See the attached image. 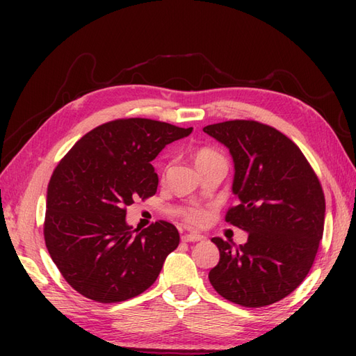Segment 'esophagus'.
Returning <instances> with one entry per match:
<instances>
[{
  "instance_id": "obj_1",
  "label": "esophagus",
  "mask_w": 356,
  "mask_h": 356,
  "mask_svg": "<svg viewBox=\"0 0 356 356\" xmlns=\"http://www.w3.org/2000/svg\"><path fill=\"white\" fill-rule=\"evenodd\" d=\"M200 240H203V236H200V234L190 232V234H184L182 236V241H186V243H191V241H200Z\"/></svg>"
}]
</instances>
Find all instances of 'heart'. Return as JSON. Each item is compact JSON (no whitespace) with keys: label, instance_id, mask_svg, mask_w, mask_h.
<instances>
[{"label":"heart","instance_id":"b5f03b06","mask_svg":"<svg viewBox=\"0 0 356 356\" xmlns=\"http://www.w3.org/2000/svg\"><path fill=\"white\" fill-rule=\"evenodd\" d=\"M194 161H195V163H197V166L211 163V162H225L226 163L225 156L213 148H199L194 154ZM184 216L186 218V222H190L191 225H200L205 222V218H207V214L203 213L200 208H188L184 211Z\"/></svg>","mask_w":356,"mask_h":356}]
</instances>
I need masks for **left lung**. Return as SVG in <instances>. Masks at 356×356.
I'll use <instances>...</instances> for the list:
<instances>
[{"label": "left lung", "mask_w": 356, "mask_h": 356, "mask_svg": "<svg viewBox=\"0 0 356 356\" xmlns=\"http://www.w3.org/2000/svg\"><path fill=\"white\" fill-rule=\"evenodd\" d=\"M203 131L229 149L238 203L226 222L248 232L238 246L213 238L220 260L209 282L240 306L275 303L301 284L318 251L326 216L318 177L301 149L269 125L228 120Z\"/></svg>", "instance_id": "obj_1"}]
</instances>
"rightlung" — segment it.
<instances>
[{"mask_svg": "<svg viewBox=\"0 0 356 356\" xmlns=\"http://www.w3.org/2000/svg\"><path fill=\"white\" fill-rule=\"evenodd\" d=\"M191 131L151 119L111 120L81 138L58 163L47 188L44 238L74 291L118 303L156 282L179 246V231L163 220L133 229L125 208L156 194L151 161Z\"/></svg>", "mask_w": 356, "mask_h": 356, "instance_id": "1", "label": "right lung"}]
</instances>
